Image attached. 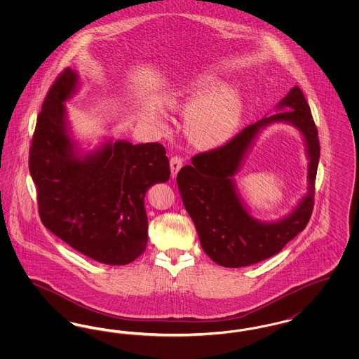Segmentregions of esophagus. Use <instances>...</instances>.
I'll return each instance as SVG.
<instances>
[{"mask_svg": "<svg viewBox=\"0 0 359 359\" xmlns=\"http://www.w3.org/2000/svg\"><path fill=\"white\" fill-rule=\"evenodd\" d=\"M170 165H171L172 177H176L177 172L180 171V168L183 167V158L179 156H172Z\"/></svg>", "mask_w": 359, "mask_h": 359, "instance_id": "34e87169", "label": "esophagus"}]
</instances>
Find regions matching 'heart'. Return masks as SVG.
<instances>
[{
	"mask_svg": "<svg viewBox=\"0 0 359 359\" xmlns=\"http://www.w3.org/2000/svg\"><path fill=\"white\" fill-rule=\"evenodd\" d=\"M219 79L211 75L201 76L171 91L170 101L186 104L184 123L188 136L203 145H218L227 141L237 130L242 120L243 104L238 91L223 87ZM141 118L160 123L163 111L157 106H147Z\"/></svg>",
	"mask_w": 359,
	"mask_h": 359,
	"instance_id": "obj_1",
	"label": "heart"
}]
</instances>
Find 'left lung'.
Returning a JSON list of instances; mask_svg holds the SVG:
<instances>
[{
  "label": "left lung",
  "mask_w": 359,
  "mask_h": 359,
  "mask_svg": "<svg viewBox=\"0 0 359 359\" xmlns=\"http://www.w3.org/2000/svg\"><path fill=\"white\" fill-rule=\"evenodd\" d=\"M266 114L245 128L222 148L196 154L177 173V187L202 249L224 268L249 266L277 255L307 226L312 214L315 179L320 158L318 130L303 91L294 86ZM273 123L297 128L306 147L308 192L288 216L277 222L255 219L238 195L233 176L260 132Z\"/></svg>",
  "instance_id": "obj_1"
}]
</instances>
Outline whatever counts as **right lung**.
<instances>
[{"label": "right lung", "instance_id": "1", "mask_svg": "<svg viewBox=\"0 0 359 359\" xmlns=\"http://www.w3.org/2000/svg\"><path fill=\"white\" fill-rule=\"evenodd\" d=\"M81 75L66 69L52 85L37 117L29 172L43 224L86 257L126 265L145 252L148 217L144 198L171 176L165 148L103 138L93 149L72 135L66 102Z\"/></svg>", "mask_w": 359, "mask_h": 359}]
</instances>
